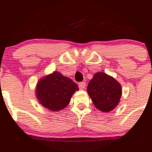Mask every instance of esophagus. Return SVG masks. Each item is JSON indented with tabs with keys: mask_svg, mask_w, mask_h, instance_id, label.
Wrapping results in <instances>:
<instances>
[{
	"mask_svg": "<svg viewBox=\"0 0 152 152\" xmlns=\"http://www.w3.org/2000/svg\"><path fill=\"white\" fill-rule=\"evenodd\" d=\"M78 86H79L80 89H83V88H85V87H86V83H85L84 81H82L81 83H79Z\"/></svg>",
	"mask_w": 152,
	"mask_h": 152,
	"instance_id": "34e87169",
	"label": "esophagus"
}]
</instances>
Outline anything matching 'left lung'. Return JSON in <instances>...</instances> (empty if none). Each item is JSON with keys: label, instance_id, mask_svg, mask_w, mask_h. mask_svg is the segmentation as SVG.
I'll list each match as a JSON object with an SVG mask.
<instances>
[{"label": "left lung", "instance_id": "left-lung-1", "mask_svg": "<svg viewBox=\"0 0 152 152\" xmlns=\"http://www.w3.org/2000/svg\"><path fill=\"white\" fill-rule=\"evenodd\" d=\"M121 91V85L115 78L103 72L95 74L87 87L94 106L103 112H109L118 105Z\"/></svg>", "mask_w": 152, "mask_h": 152}]
</instances>
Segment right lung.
<instances>
[{
  "label": "right lung",
  "instance_id": "add662e5",
  "mask_svg": "<svg viewBox=\"0 0 152 152\" xmlns=\"http://www.w3.org/2000/svg\"><path fill=\"white\" fill-rule=\"evenodd\" d=\"M78 86L71 78L57 71L39 80L36 86V97L40 104L53 111H61L70 102Z\"/></svg>",
  "mask_w": 152,
  "mask_h": 152
}]
</instances>
